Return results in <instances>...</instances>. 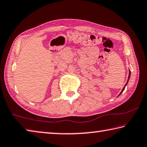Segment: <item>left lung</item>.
Returning <instances> with one entry per match:
<instances>
[{
	"label": "left lung",
	"mask_w": 147,
	"mask_h": 147,
	"mask_svg": "<svg viewBox=\"0 0 147 147\" xmlns=\"http://www.w3.org/2000/svg\"><path fill=\"white\" fill-rule=\"evenodd\" d=\"M130 71H129V76H128V81H127V82H126V85L124 86V87L123 88V90L121 91V93L119 94V95H120V94L123 93V91H124V88H125V87H126V86L127 85V84H128V80H129V79H130Z\"/></svg>",
	"instance_id": "1"
}]
</instances>
